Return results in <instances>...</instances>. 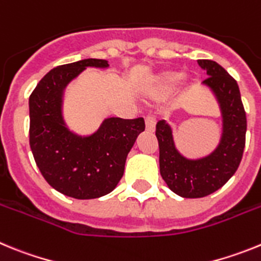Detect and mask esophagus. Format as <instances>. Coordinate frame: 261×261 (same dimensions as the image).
<instances>
[{"instance_id":"obj_1","label":"esophagus","mask_w":261,"mask_h":261,"mask_svg":"<svg viewBox=\"0 0 261 261\" xmlns=\"http://www.w3.org/2000/svg\"><path fill=\"white\" fill-rule=\"evenodd\" d=\"M145 125H146V130L153 132L155 128V119L153 116H146L145 117Z\"/></svg>"}]
</instances>
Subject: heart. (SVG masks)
<instances>
[{"label":"heart","instance_id":"obj_1","mask_svg":"<svg viewBox=\"0 0 261 261\" xmlns=\"http://www.w3.org/2000/svg\"><path fill=\"white\" fill-rule=\"evenodd\" d=\"M180 80V74L175 71H165L162 74H159L155 81V89H154V95L165 93L167 90L171 89L177 81Z\"/></svg>","mask_w":261,"mask_h":261}]
</instances>
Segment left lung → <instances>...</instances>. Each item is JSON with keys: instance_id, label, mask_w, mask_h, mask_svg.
Instances as JSON below:
<instances>
[{"instance_id": "obj_1", "label": "left lung", "mask_w": 261, "mask_h": 261, "mask_svg": "<svg viewBox=\"0 0 261 261\" xmlns=\"http://www.w3.org/2000/svg\"><path fill=\"white\" fill-rule=\"evenodd\" d=\"M209 75V87L221 108L222 135L218 146L206 156L186 158L175 146L171 126L161 120L155 136L159 144V171L168 188L187 199H199L220 190L238 170L246 145L247 119L237 81L216 61L197 60Z\"/></svg>"}]
</instances>
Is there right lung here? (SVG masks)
<instances>
[{
	"label": "right lung",
	"instance_id": "1",
	"mask_svg": "<svg viewBox=\"0 0 261 261\" xmlns=\"http://www.w3.org/2000/svg\"><path fill=\"white\" fill-rule=\"evenodd\" d=\"M86 68H108L107 60L86 59L52 69L30 95V146L52 188L78 200L112 192L124 174L126 155L145 130L142 117H108L96 132L80 136L66 126L62 98Z\"/></svg>",
	"mask_w": 261,
	"mask_h": 261
}]
</instances>
